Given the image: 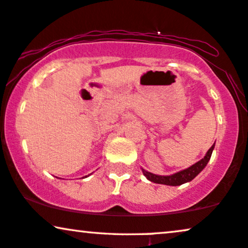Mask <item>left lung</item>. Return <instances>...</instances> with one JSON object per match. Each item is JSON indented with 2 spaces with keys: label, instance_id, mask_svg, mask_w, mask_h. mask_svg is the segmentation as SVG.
Here are the masks:
<instances>
[{
  "label": "left lung",
  "instance_id": "1",
  "mask_svg": "<svg viewBox=\"0 0 248 248\" xmlns=\"http://www.w3.org/2000/svg\"><path fill=\"white\" fill-rule=\"evenodd\" d=\"M216 144V143H214ZM214 144L211 146V148L207 151L205 156H204L202 160L199 161V162L193 164V166L187 168L183 171H179V172L171 174V176H157V174H153L151 172H147L143 169L144 176L147 178L150 181H153L155 184H162V185H168V186H179V185H183L185 183H188V181L193 180L197 174H199L201 171H202L204 168L206 167L207 162L210 161L211 155H212Z\"/></svg>",
  "mask_w": 248,
  "mask_h": 248
}]
</instances>
